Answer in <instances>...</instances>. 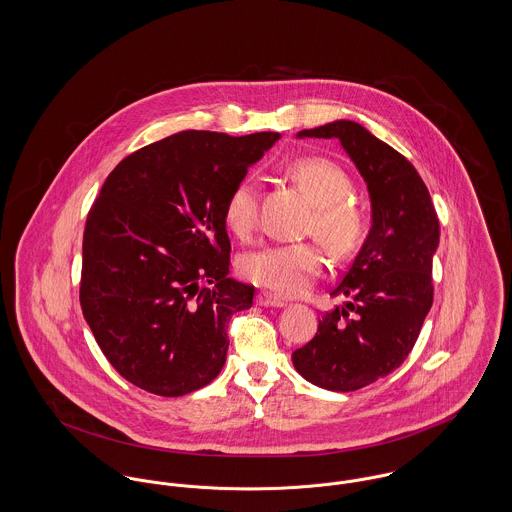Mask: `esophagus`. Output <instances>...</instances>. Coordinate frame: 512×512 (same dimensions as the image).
<instances>
[{
	"label": "esophagus",
	"instance_id": "obj_1",
	"mask_svg": "<svg viewBox=\"0 0 512 512\" xmlns=\"http://www.w3.org/2000/svg\"><path fill=\"white\" fill-rule=\"evenodd\" d=\"M257 303L265 305V307H284L286 301L280 300L278 296H272L269 292H259L257 294Z\"/></svg>",
	"mask_w": 512,
	"mask_h": 512
}]
</instances>
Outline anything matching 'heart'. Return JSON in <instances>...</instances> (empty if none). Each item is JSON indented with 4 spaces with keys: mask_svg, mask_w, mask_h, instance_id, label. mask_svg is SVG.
<instances>
[{
    "mask_svg": "<svg viewBox=\"0 0 512 512\" xmlns=\"http://www.w3.org/2000/svg\"><path fill=\"white\" fill-rule=\"evenodd\" d=\"M288 178L315 205L307 232L317 236L336 257L358 251L367 234V216L352 195L348 174L323 156H303L288 164ZM226 226L249 240L259 222V189L253 178L238 181L224 205ZM241 274L272 292L292 296L303 292L323 269V255L317 243H274L247 253L241 259Z\"/></svg>",
    "mask_w": 512,
    "mask_h": 512,
    "instance_id": "obj_1",
    "label": "heart"
}]
</instances>
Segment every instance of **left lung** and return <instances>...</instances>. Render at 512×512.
<instances>
[{"instance_id":"left-lung-1","label":"left lung","mask_w":512,"mask_h":512,"mask_svg":"<svg viewBox=\"0 0 512 512\" xmlns=\"http://www.w3.org/2000/svg\"><path fill=\"white\" fill-rule=\"evenodd\" d=\"M300 137L342 143L367 181L373 226L331 290L350 301L321 315L317 334L292 361L321 389L358 391L400 367L420 336L433 303L439 218L412 162L360 123L332 121L303 129Z\"/></svg>"}]
</instances>
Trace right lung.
Instances as JSON below:
<instances>
[{
    "mask_svg": "<svg viewBox=\"0 0 512 512\" xmlns=\"http://www.w3.org/2000/svg\"><path fill=\"white\" fill-rule=\"evenodd\" d=\"M280 133L181 131L125 156L94 199L79 301L123 379L160 396L203 389L255 288L228 278L224 205Z\"/></svg>",
    "mask_w": 512,
    "mask_h": 512,
    "instance_id": "right-lung-1",
    "label": "right lung"
}]
</instances>
